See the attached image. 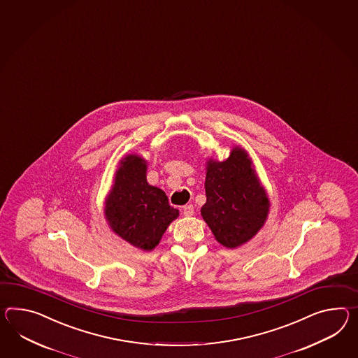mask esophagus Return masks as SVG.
Listing matches in <instances>:
<instances>
[{"label": "esophagus", "mask_w": 358, "mask_h": 358, "mask_svg": "<svg viewBox=\"0 0 358 358\" xmlns=\"http://www.w3.org/2000/svg\"><path fill=\"white\" fill-rule=\"evenodd\" d=\"M183 215L185 216H192L194 215V207H192V204H187V206H185L182 208Z\"/></svg>", "instance_id": "34e87169"}]
</instances>
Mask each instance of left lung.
Returning <instances> with one entry per match:
<instances>
[{
    "label": "left lung",
    "mask_w": 358,
    "mask_h": 358,
    "mask_svg": "<svg viewBox=\"0 0 358 358\" xmlns=\"http://www.w3.org/2000/svg\"><path fill=\"white\" fill-rule=\"evenodd\" d=\"M207 201L201 216L218 243L236 248L262 229L269 201L253 172L251 160L236 148L225 162H208L206 176Z\"/></svg>",
    "instance_id": "1"
}]
</instances>
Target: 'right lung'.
Segmentation results:
<instances>
[{"mask_svg":"<svg viewBox=\"0 0 358 358\" xmlns=\"http://www.w3.org/2000/svg\"><path fill=\"white\" fill-rule=\"evenodd\" d=\"M105 213L117 236L146 251L155 248L168 225L178 217L166 192L148 185L146 162L137 155L122 159Z\"/></svg>","mask_w":358,"mask_h":358,"instance_id":"1","label":"right lung"}]
</instances>
